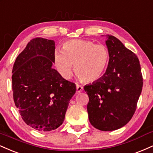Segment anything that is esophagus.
I'll return each instance as SVG.
<instances>
[{"label": "esophagus", "instance_id": "34e87169", "mask_svg": "<svg viewBox=\"0 0 153 153\" xmlns=\"http://www.w3.org/2000/svg\"><path fill=\"white\" fill-rule=\"evenodd\" d=\"M84 90L83 87L81 85H79V84H76V93H80L82 92V91Z\"/></svg>", "mask_w": 153, "mask_h": 153}]
</instances>
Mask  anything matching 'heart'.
<instances>
[{"mask_svg":"<svg viewBox=\"0 0 153 153\" xmlns=\"http://www.w3.org/2000/svg\"><path fill=\"white\" fill-rule=\"evenodd\" d=\"M109 61L107 46L96 44L91 41L71 40L63 45L62 50L56 49L54 64L59 74L69 79L75 71L87 82L100 79L105 72Z\"/></svg>","mask_w":153,"mask_h":153,"instance_id":"b5f03b06","label":"heart"}]
</instances>
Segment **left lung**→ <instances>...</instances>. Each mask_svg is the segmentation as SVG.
Instances as JSON below:
<instances>
[{"mask_svg": "<svg viewBox=\"0 0 153 153\" xmlns=\"http://www.w3.org/2000/svg\"><path fill=\"white\" fill-rule=\"evenodd\" d=\"M109 61L105 74L84 86L89 96L87 112L93 127L102 131L121 128L133 116L143 89L137 56L119 39L107 35Z\"/></svg>", "mask_w": 153, "mask_h": 153, "instance_id": "8db88e82", "label": "left lung"}]
</instances>
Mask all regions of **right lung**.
<instances>
[{
	"mask_svg": "<svg viewBox=\"0 0 153 153\" xmlns=\"http://www.w3.org/2000/svg\"><path fill=\"white\" fill-rule=\"evenodd\" d=\"M54 52V41L35 38L18 56L12 70L16 107L26 124L42 132L62 125L76 92L75 84L51 67Z\"/></svg>",
	"mask_w": 153,
	"mask_h": 153,
	"instance_id": "right-lung-1",
	"label": "right lung"
}]
</instances>
